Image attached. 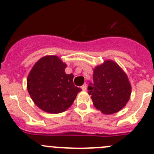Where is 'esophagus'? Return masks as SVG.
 Wrapping results in <instances>:
<instances>
[{"label":"esophagus","mask_w":154,"mask_h":154,"mask_svg":"<svg viewBox=\"0 0 154 154\" xmlns=\"http://www.w3.org/2000/svg\"><path fill=\"white\" fill-rule=\"evenodd\" d=\"M81 89H82L83 91H87V84H84V85H83L82 87H81Z\"/></svg>","instance_id":"obj_1"}]
</instances>
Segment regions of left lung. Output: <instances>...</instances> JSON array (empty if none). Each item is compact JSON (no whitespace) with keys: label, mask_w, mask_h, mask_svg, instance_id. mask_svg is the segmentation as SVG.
Wrapping results in <instances>:
<instances>
[{"label":"left lung","mask_w":154,"mask_h":154,"mask_svg":"<svg viewBox=\"0 0 154 154\" xmlns=\"http://www.w3.org/2000/svg\"><path fill=\"white\" fill-rule=\"evenodd\" d=\"M94 84L88 87L94 106L103 114L122 110L130 100L131 85L127 74L116 62L106 60L94 69Z\"/></svg>","instance_id":"obj_1"}]
</instances>
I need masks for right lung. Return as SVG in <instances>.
Here are the masks:
<instances>
[{"mask_svg": "<svg viewBox=\"0 0 154 154\" xmlns=\"http://www.w3.org/2000/svg\"><path fill=\"white\" fill-rule=\"evenodd\" d=\"M67 64L57 56L43 57L30 70L27 88L30 97L40 109L49 113L67 110L81 89L75 87L74 75L67 74Z\"/></svg>", "mask_w": 154, "mask_h": 154, "instance_id": "add662e5", "label": "right lung"}]
</instances>
